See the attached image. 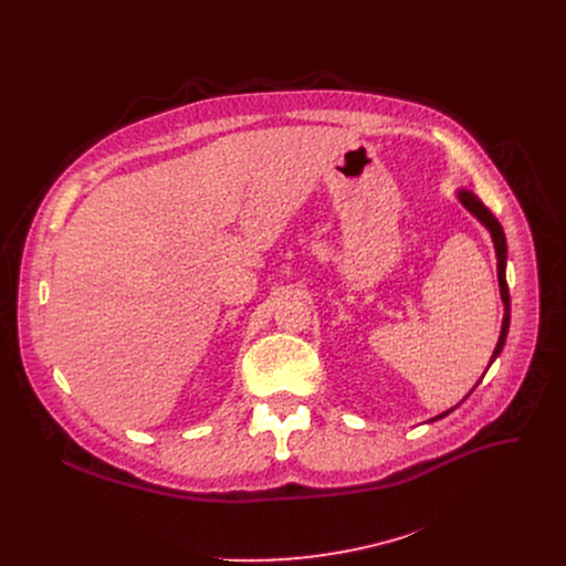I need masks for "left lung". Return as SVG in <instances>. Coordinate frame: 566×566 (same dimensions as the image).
I'll return each mask as SVG.
<instances>
[{"instance_id":"8db88e82","label":"left lung","mask_w":566,"mask_h":566,"mask_svg":"<svg viewBox=\"0 0 566 566\" xmlns=\"http://www.w3.org/2000/svg\"><path fill=\"white\" fill-rule=\"evenodd\" d=\"M459 199H461V203H463L483 226H486V228L491 230L493 241H495L500 291H502V300H504V325H502L500 343H497V347H495V352H493V358H491V363H493V360L500 356V352H502V347H504V343H506V334H509V325H511V295H509V284H506V237H504V230H502L500 221L495 219V214H493L486 206L481 203V199H479L476 195H472V192H459ZM472 389H474V387H472ZM452 410H454V408H452ZM452 410L443 412L441 417L450 415ZM441 417H437V419H441Z\"/></svg>"}]
</instances>
